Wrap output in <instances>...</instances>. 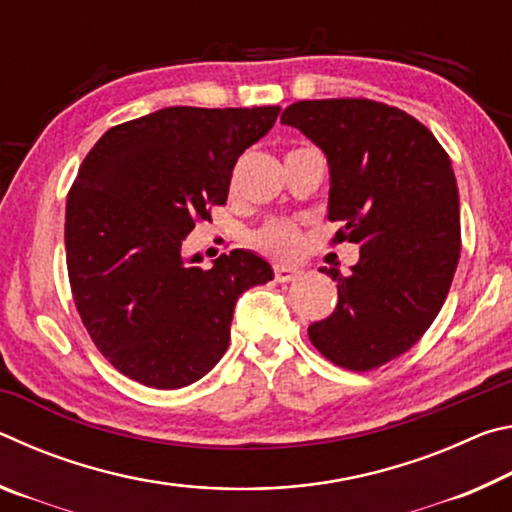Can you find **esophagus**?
I'll return each instance as SVG.
<instances>
[{
    "mask_svg": "<svg viewBox=\"0 0 512 512\" xmlns=\"http://www.w3.org/2000/svg\"><path fill=\"white\" fill-rule=\"evenodd\" d=\"M300 275H302V268H298V266H287V264H277L275 266V280L277 282H291Z\"/></svg>",
    "mask_w": 512,
    "mask_h": 512,
    "instance_id": "1",
    "label": "esophagus"
}]
</instances>
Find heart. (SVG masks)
<instances>
[{
    "instance_id": "1",
    "label": "heart",
    "mask_w": 512,
    "mask_h": 512,
    "mask_svg": "<svg viewBox=\"0 0 512 512\" xmlns=\"http://www.w3.org/2000/svg\"><path fill=\"white\" fill-rule=\"evenodd\" d=\"M255 246L273 257H293L300 248V232L291 223H268L255 235Z\"/></svg>"
}]
</instances>
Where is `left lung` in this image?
I'll list each match as a JSON object with an SVG mask.
<instances>
[{
  "label": "left lung",
  "mask_w": 512,
  "mask_h": 512,
  "mask_svg": "<svg viewBox=\"0 0 512 512\" xmlns=\"http://www.w3.org/2000/svg\"><path fill=\"white\" fill-rule=\"evenodd\" d=\"M282 124L298 128L329 164L332 244L359 246L339 282L332 314L309 341L336 366L372 370L420 341L452 287L461 255V207L452 160L404 110L370 99L291 103Z\"/></svg>",
  "instance_id": "8db88e82"
}]
</instances>
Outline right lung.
<instances>
[{
	"label": "right lung",
	"instance_id": "1",
	"mask_svg": "<svg viewBox=\"0 0 512 512\" xmlns=\"http://www.w3.org/2000/svg\"><path fill=\"white\" fill-rule=\"evenodd\" d=\"M277 115L162 108L112 126L85 155L67 194V273L90 339L121 375L162 391L194 384L228 350L241 293L273 280L250 250L201 268L183 241L228 201L239 155Z\"/></svg>",
	"mask_w": 512,
	"mask_h": 512
}]
</instances>
